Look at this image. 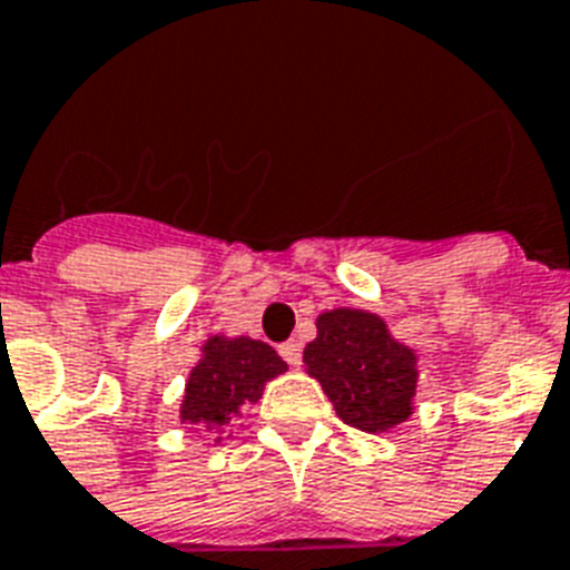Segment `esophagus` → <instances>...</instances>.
Listing matches in <instances>:
<instances>
[{
	"label": "esophagus",
	"instance_id": "1",
	"mask_svg": "<svg viewBox=\"0 0 570 570\" xmlns=\"http://www.w3.org/2000/svg\"><path fill=\"white\" fill-rule=\"evenodd\" d=\"M277 351H281V356H284L293 367L301 365V342H298V338H289V342L281 344Z\"/></svg>",
	"mask_w": 570,
	"mask_h": 570
}]
</instances>
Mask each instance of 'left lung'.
<instances>
[{
	"label": "left lung",
	"instance_id": "1",
	"mask_svg": "<svg viewBox=\"0 0 570 570\" xmlns=\"http://www.w3.org/2000/svg\"><path fill=\"white\" fill-rule=\"evenodd\" d=\"M318 336L304 347V365L338 417L358 432H389L414 414L417 353L391 336L367 309L338 307L315 318Z\"/></svg>",
	"mask_w": 570,
	"mask_h": 570
}]
</instances>
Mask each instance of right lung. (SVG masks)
<instances>
[{
  "mask_svg": "<svg viewBox=\"0 0 570 570\" xmlns=\"http://www.w3.org/2000/svg\"><path fill=\"white\" fill-rule=\"evenodd\" d=\"M286 371V362L266 342L248 336H212L203 344L185 382L179 420L203 425L217 440L228 432L232 420L240 417L246 403H257L263 385Z\"/></svg>",
  "mask_w": 570,
  "mask_h": 570,
  "instance_id": "obj_1",
  "label": "right lung"
}]
</instances>
